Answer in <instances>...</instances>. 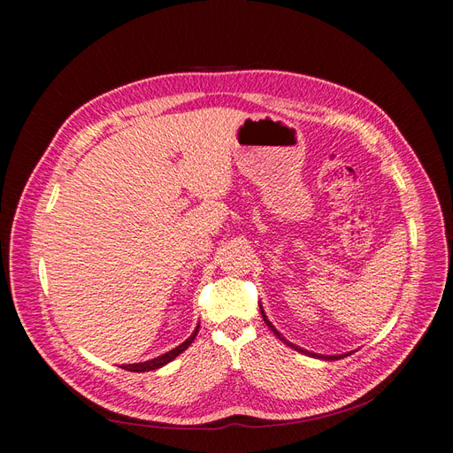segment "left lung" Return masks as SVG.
Masks as SVG:
<instances>
[{"instance_id": "obj_1", "label": "left lung", "mask_w": 453, "mask_h": 453, "mask_svg": "<svg viewBox=\"0 0 453 453\" xmlns=\"http://www.w3.org/2000/svg\"><path fill=\"white\" fill-rule=\"evenodd\" d=\"M258 308H260V313H263V319H265V323L270 326V331L273 333V334H276L281 342H285V344L287 346H289V348H293V349H296V351H300V353H304V355H308V357H315V359H323V361H338V359H344V357H348V355H351L353 351H348V353H338V355H321V353H313V351H308V349H303V348H300V346H295L293 344V342H289V340H285L283 338V334L278 331V328L276 326H273L272 323H270V319L266 318V313H265V310H263V306H260L258 304Z\"/></svg>"}]
</instances>
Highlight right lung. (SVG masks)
<instances>
[{"label": "right lung", "mask_w": 453, "mask_h": 453, "mask_svg": "<svg viewBox=\"0 0 453 453\" xmlns=\"http://www.w3.org/2000/svg\"><path fill=\"white\" fill-rule=\"evenodd\" d=\"M198 328H200V325H196V328H195V333L190 334L183 344H180L177 348H173V349H170V351H166L164 355H158V357H155V359H150V361H145V363H134V365H122L120 368H125V370H128V372H149V370H157V368H162L164 365H168L170 361H173L177 355L180 353H183L190 344H193L195 342V338H196V334H198Z\"/></svg>", "instance_id": "right-lung-1"}]
</instances>
